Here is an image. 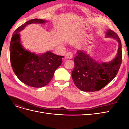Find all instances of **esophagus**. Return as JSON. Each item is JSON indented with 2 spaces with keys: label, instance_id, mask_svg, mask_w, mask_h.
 Masks as SVG:
<instances>
[{
  "label": "esophagus",
  "instance_id": "1",
  "mask_svg": "<svg viewBox=\"0 0 129 129\" xmlns=\"http://www.w3.org/2000/svg\"><path fill=\"white\" fill-rule=\"evenodd\" d=\"M73 57V53L72 52H68L66 53V54L65 55V57L64 58L65 59H71Z\"/></svg>",
  "mask_w": 129,
  "mask_h": 129
}]
</instances>
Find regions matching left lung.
<instances>
[{
    "instance_id": "obj_1",
    "label": "left lung",
    "mask_w": 129,
    "mask_h": 129,
    "mask_svg": "<svg viewBox=\"0 0 129 129\" xmlns=\"http://www.w3.org/2000/svg\"><path fill=\"white\" fill-rule=\"evenodd\" d=\"M105 38L114 39L118 44L116 55L110 61L102 62L82 50L77 51L72 77L74 84L82 91H99L110 82L118 73L122 58L120 40L110 29L107 30Z\"/></svg>"
}]
</instances>
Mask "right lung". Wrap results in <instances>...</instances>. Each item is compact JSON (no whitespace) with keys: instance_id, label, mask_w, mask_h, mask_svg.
I'll list each match as a JSON object with an SVG mask.
<instances>
[{"instance_id":"obj_1","label":"right lung","mask_w":129,"mask_h":129,"mask_svg":"<svg viewBox=\"0 0 129 129\" xmlns=\"http://www.w3.org/2000/svg\"><path fill=\"white\" fill-rule=\"evenodd\" d=\"M46 22L39 19L26 22L14 31L10 43L11 63L15 75L22 83L34 88L45 87L50 82L64 56L56 55L50 51L36 54L26 49L21 44L19 32L29 24H43Z\"/></svg>"}]
</instances>
